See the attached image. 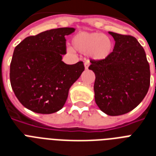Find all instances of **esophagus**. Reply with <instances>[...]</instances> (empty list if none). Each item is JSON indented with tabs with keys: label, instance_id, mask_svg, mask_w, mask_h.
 Returning a JSON list of instances; mask_svg holds the SVG:
<instances>
[{
	"label": "esophagus",
	"instance_id": "obj_1",
	"mask_svg": "<svg viewBox=\"0 0 156 156\" xmlns=\"http://www.w3.org/2000/svg\"><path fill=\"white\" fill-rule=\"evenodd\" d=\"M90 66V63H89V61H86L85 63H84V66H85L86 69H87L88 67Z\"/></svg>",
	"mask_w": 156,
	"mask_h": 156
}]
</instances>
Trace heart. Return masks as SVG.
Here are the masks:
<instances>
[{
	"label": "heart",
	"mask_w": 156,
	"mask_h": 156,
	"mask_svg": "<svg viewBox=\"0 0 156 156\" xmlns=\"http://www.w3.org/2000/svg\"><path fill=\"white\" fill-rule=\"evenodd\" d=\"M71 43L74 49L87 53L95 61L108 58L113 48L110 38L99 32H79L73 36Z\"/></svg>",
	"instance_id": "obj_1"
}]
</instances>
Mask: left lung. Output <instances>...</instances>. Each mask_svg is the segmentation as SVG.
Instances as JSON below:
<instances>
[{"mask_svg":"<svg viewBox=\"0 0 156 156\" xmlns=\"http://www.w3.org/2000/svg\"><path fill=\"white\" fill-rule=\"evenodd\" d=\"M115 40L113 51L103 61L90 60L95 73V100L109 116H120L135 108L150 87V66L136 38L109 31Z\"/></svg>","mask_w":156,"mask_h":156,"instance_id":"8db88e82","label":"left lung"}]
</instances>
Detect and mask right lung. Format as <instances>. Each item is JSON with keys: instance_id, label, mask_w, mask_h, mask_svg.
<instances>
[{"instance_id": "right-lung-1", "label": "right lung", "mask_w": 156, "mask_h": 156, "mask_svg": "<svg viewBox=\"0 0 156 156\" xmlns=\"http://www.w3.org/2000/svg\"><path fill=\"white\" fill-rule=\"evenodd\" d=\"M75 30L62 27L28 36L14 48L9 78L19 102L36 113L51 114L61 110L69 90L84 71L83 61L67 65L66 35Z\"/></svg>"}]
</instances>
